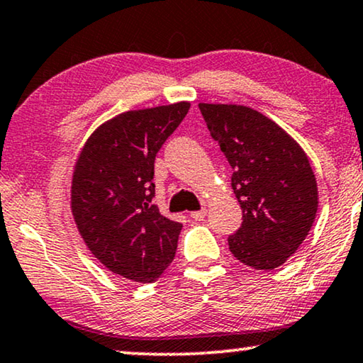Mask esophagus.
Returning a JSON list of instances; mask_svg holds the SVG:
<instances>
[{"label": "esophagus", "mask_w": 363, "mask_h": 363, "mask_svg": "<svg viewBox=\"0 0 363 363\" xmlns=\"http://www.w3.org/2000/svg\"><path fill=\"white\" fill-rule=\"evenodd\" d=\"M191 216V219H194V220H203L204 218H206V209H199V211H194V213H191L190 214Z\"/></svg>", "instance_id": "1"}]
</instances>
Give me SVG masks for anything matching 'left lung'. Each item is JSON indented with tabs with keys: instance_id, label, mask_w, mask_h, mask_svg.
<instances>
[{
	"instance_id": "8db88e82",
	"label": "left lung",
	"mask_w": 363,
	"mask_h": 363,
	"mask_svg": "<svg viewBox=\"0 0 363 363\" xmlns=\"http://www.w3.org/2000/svg\"><path fill=\"white\" fill-rule=\"evenodd\" d=\"M211 138L228 159L242 224L229 250L257 270H273L295 254L318 211V185L304 150L255 109L199 103Z\"/></svg>"
}]
</instances>
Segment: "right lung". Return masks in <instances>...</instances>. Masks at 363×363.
<instances>
[{"label":"right lung","mask_w":363,"mask_h":363,"mask_svg":"<svg viewBox=\"0 0 363 363\" xmlns=\"http://www.w3.org/2000/svg\"><path fill=\"white\" fill-rule=\"evenodd\" d=\"M190 103L128 111L99 125L78 157L72 214L91 254L116 275L152 283L173 262L183 225L162 216L154 162Z\"/></svg>","instance_id":"add662e5"}]
</instances>
